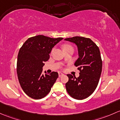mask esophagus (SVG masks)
<instances>
[{
    "mask_svg": "<svg viewBox=\"0 0 120 120\" xmlns=\"http://www.w3.org/2000/svg\"><path fill=\"white\" fill-rule=\"evenodd\" d=\"M64 74L62 73V72H58L59 77H61V76H64Z\"/></svg>",
    "mask_w": 120,
    "mask_h": 120,
    "instance_id": "1",
    "label": "esophagus"
}]
</instances>
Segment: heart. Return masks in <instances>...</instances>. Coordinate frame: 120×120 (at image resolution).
<instances>
[{
	"mask_svg": "<svg viewBox=\"0 0 120 120\" xmlns=\"http://www.w3.org/2000/svg\"><path fill=\"white\" fill-rule=\"evenodd\" d=\"M69 47H71V45H69V44H65V45H64V46H63V49H66V48H69Z\"/></svg>",
	"mask_w": 120,
	"mask_h": 120,
	"instance_id": "heart-1",
	"label": "heart"
}]
</instances>
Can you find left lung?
Instances as JSON below:
<instances>
[{"instance_id": "1", "label": "left lung", "mask_w": 120, "mask_h": 120, "mask_svg": "<svg viewBox=\"0 0 120 120\" xmlns=\"http://www.w3.org/2000/svg\"><path fill=\"white\" fill-rule=\"evenodd\" d=\"M77 45L79 58L75 65L79 67L80 76L76 78L68 75L66 83L68 94L73 98L82 100L91 95L97 88L102 68V61L98 47L89 38L75 36L65 39Z\"/></svg>"}]
</instances>
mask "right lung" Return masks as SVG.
I'll use <instances>...</instances> for the list:
<instances>
[{
    "mask_svg": "<svg viewBox=\"0 0 120 120\" xmlns=\"http://www.w3.org/2000/svg\"><path fill=\"white\" fill-rule=\"evenodd\" d=\"M63 38L56 39L43 35L29 38L19 50L17 71L19 84L25 93L34 99L47 95L58 77V73L42 74L44 62L50 58L52 48Z\"/></svg>",
    "mask_w": 120,
    "mask_h": 120,
    "instance_id": "obj_1",
    "label": "right lung"
}]
</instances>
